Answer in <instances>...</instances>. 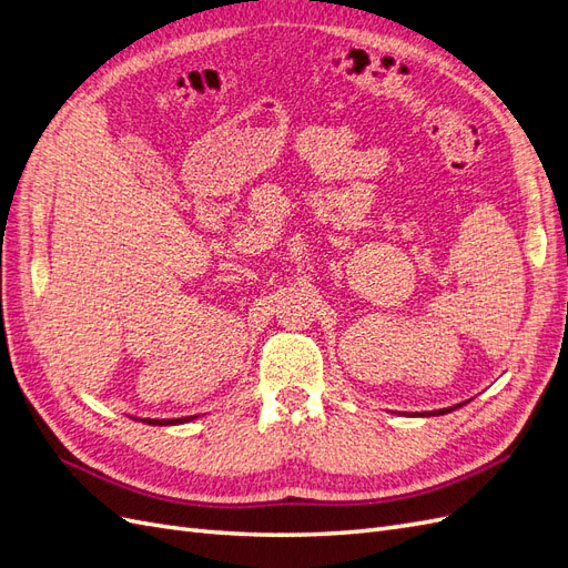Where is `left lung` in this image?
<instances>
[{
    "instance_id": "left-lung-1",
    "label": "left lung",
    "mask_w": 568,
    "mask_h": 568,
    "mask_svg": "<svg viewBox=\"0 0 568 568\" xmlns=\"http://www.w3.org/2000/svg\"><path fill=\"white\" fill-rule=\"evenodd\" d=\"M459 405H464V403H459ZM459 405H455V407H459ZM455 407H443V409H434V412H417V415H448V412H453Z\"/></svg>"
}]
</instances>
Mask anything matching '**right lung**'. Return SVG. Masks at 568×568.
Masks as SVG:
<instances>
[{
    "label": "right lung",
    "mask_w": 568,
    "mask_h": 568,
    "mask_svg": "<svg viewBox=\"0 0 568 568\" xmlns=\"http://www.w3.org/2000/svg\"><path fill=\"white\" fill-rule=\"evenodd\" d=\"M136 419V417H132ZM192 419H199V415H192V417H178V419H140L144 424H151V426H178V424H186Z\"/></svg>",
    "instance_id": "right-lung-1"
}]
</instances>
